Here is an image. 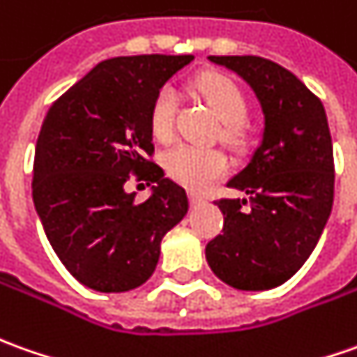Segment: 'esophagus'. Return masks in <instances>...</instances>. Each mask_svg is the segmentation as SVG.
I'll list each match as a JSON object with an SVG mask.
<instances>
[{
  "mask_svg": "<svg viewBox=\"0 0 357 357\" xmlns=\"http://www.w3.org/2000/svg\"><path fill=\"white\" fill-rule=\"evenodd\" d=\"M189 199H191V203H193V205H201V203H205V201H207V199L203 197L201 193H197V191H191V193H189Z\"/></svg>",
  "mask_w": 357,
  "mask_h": 357,
  "instance_id": "obj_1",
  "label": "esophagus"
}]
</instances>
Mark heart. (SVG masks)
<instances>
[{
  "label": "heart",
  "mask_w": 357,
  "mask_h": 357,
  "mask_svg": "<svg viewBox=\"0 0 357 357\" xmlns=\"http://www.w3.org/2000/svg\"><path fill=\"white\" fill-rule=\"evenodd\" d=\"M195 91L203 97L213 113L222 123V138L229 142H238L242 138L240 123L246 117V99L238 86L229 77L219 74H207L195 82ZM178 113V93L172 86L160 87L152 99L148 125L158 140H169L174 135ZM164 166L168 174L179 183L189 188H205L213 179L220 178L229 162L217 148H199L191 144H178L169 148L164 156Z\"/></svg>",
  "instance_id": "obj_1"
}]
</instances>
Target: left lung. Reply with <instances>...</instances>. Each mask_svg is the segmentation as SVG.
I'll list each match as a JSON object with an SVG mask.
<instances>
[{"label": "left lung", "mask_w": 357, "mask_h": 357, "mask_svg": "<svg viewBox=\"0 0 357 357\" xmlns=\"http://www.w3.org/2000/svg\"><path fill=\"white\" fill-rule=\"evenodd\" d=\"M238 74L264 113L260 146L229 181L244 199H220L222 234L205 256L213 273L242 291L293 278L321 238L334 201V156L321 99L295 74L260 56H209Z\"/></svg>", "instance_id": "left-lung-1"}]
</instances>
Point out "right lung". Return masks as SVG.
<instances>
[{
    "label": "right lung",
    "instance_id": "right-lung-1",
    "mask_svg": "<svg viewBox=\"0 0 357 357\" xmlns=\"http://www.w3.org/2000/svg\"><path fill=\"white\" fill-rule=\"evenodd\" d=\"M191 54L99 62L48 109L36 140L33 201L46 238L82 285L123 293L154 273L160 242L188 215L185 189L154 154L148 113L158 89ZM156 183L137 204L130 174Z\"/></svg>",
    "mask_w": 357,
    "mask_h": 357
}]
</instances>
